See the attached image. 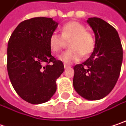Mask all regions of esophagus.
I'll use <instances>...</instances> for the list:
<instances>
[{
  "mask_svg": "<svg viewBox=\"0 0 126 126\" xmlns=\"http://www.w3.org/2000/svg\"><path fill=\"white\" fill-rule=\"evenodd\" d=\"M64 67H65V68H67L70 67V65H68V64H66V63H64Z\"/></svg>",
  "mask_w": 126,
  "mask_h": 126,
  "instance_id": "obj_1",
  "label": "esophagus"
}]
</instances>
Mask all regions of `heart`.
Returning a JSON list of instances; mask_svg holds the SVG:
<instances>
[{
	"instance_id": "b5f03b06",
	"label": "heart",
	"mask_w": 126,
	"mask_h": 126,
	"mask_svg": "<svg viewBox=\"0 0 126 126\" xmlns=\"http://www.w3.org/2000/svg\"><path fill=\"white\" fill-rule=\"evenodd\" d=\"M61 35L53 33L49 38V47L53 53H58L69 41L68 50L59 56V59L65 63L77 62L82 56H87L93 52L95 39L93 34L86 30L83 25L77 21H70L61 28Z\"/></svg>"
}]
</instances>
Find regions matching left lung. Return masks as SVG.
Returning <instances> with one entry per match:
<instances>
[{
	"label": "left lung",
	"mask_w": 126,
	"mask_h": 126,
	"mask_svg": "<svg viewBox=\"0 0 126 126\" xmlns=\"http://www.w3.org/2000/svg\"><path fill=\"white\" fill-rule=\"evenodd\" d=\"M94 32L95 47L87 61L74 66L73 86L81 96L98 100L108 95L121 73L123 48L116 29L98 17L87 20Z\"/></svg>",
	"instance_id": "1"
}]
</instances>
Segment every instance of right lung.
Wrapping results in <instances>:
<instances>
[{"mask_svg": "<svg viewBox=\"0 0 126 126\" xmlns=\"http://www.w3.org/2000/svg\"><path fill=\"white\" fill-rule=\"evenodd\" d=\"M58 23L48 17H34L20 22L8 44L7 69L12 85L25 101L39 104L56 91V81L64 71L61 61L53 56L50 36Z\"/></svg>", "mask_w": 126, "mask_h": 126, "instance_id": "right-lung-1", "label": "right lung"}]
</instances>
